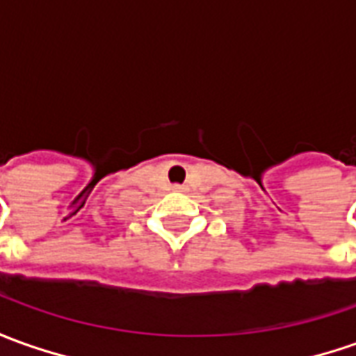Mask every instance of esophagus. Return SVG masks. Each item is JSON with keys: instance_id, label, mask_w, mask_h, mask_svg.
Wrapping results in <instances>:
<instances>
[{"instance_id": "esophagus-1", "label": "esophagus", "mask_w": 356, "mask_h": 356, "mask_svg": "<svg viewBox=\"0 0 356 356\" xmlns=\"http://www.w3.org/2000/svg\"><path fill=\"white\" fill-rule=\"evenodd\" d=\"M173 191H183V187L181 185H173Z\"/></svg>"}]
</instances>
